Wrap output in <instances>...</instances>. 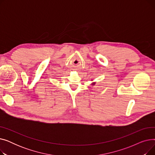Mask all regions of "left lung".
<instances>
[{
    "label": "left lung",
    "mask_w": 155,
    "mask_h": 155,
    "mask_svg": "<svg viewBox=\"0 0 155 155\" xmlns=\"http://www.w3.org/2000/svg\"><path fill=\"white\" fill-rule=\"evenodd\" d=\"M92 84V85H95V82H94V83H93V84Z\"/></svg>",
    "instance_id": "left-lung-1"
}]
</instances>
